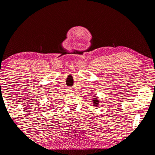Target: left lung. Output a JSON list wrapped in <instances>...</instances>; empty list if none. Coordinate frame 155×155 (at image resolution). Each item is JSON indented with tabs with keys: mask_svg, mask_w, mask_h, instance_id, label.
I'll list each match as a JSON object with an SVG mask.
<instances>
[{
	"mask_svg": "<svg viewBox=\"0 0 155 155\" xmlns=\"http://www.w3.org/2000/svg\"><path fill=\"white\" fill-rule=\"evenodd\" d=\"M92 104H93V106H97L99 105V103H100V101L98 100V97H97V96L95 95L93 96V97H92Z\"/></svg>",
	"mask_w": 155,
	"mask_h": 155,
	"instance_id": "1",
	"label": "left lung"
}]
</instances>
